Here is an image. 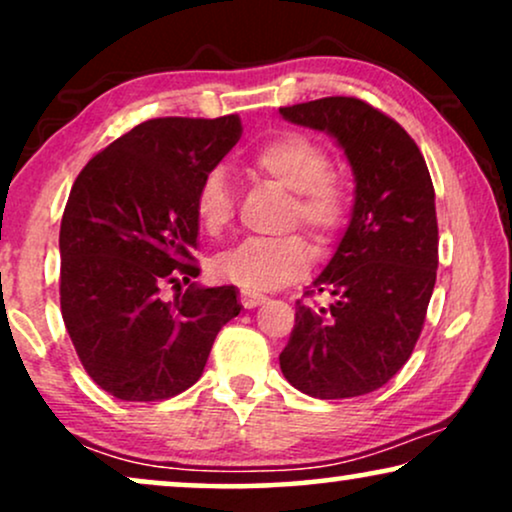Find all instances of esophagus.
Returning <instances> with one entry per match:
<instances>
[{
    "instance_id": "obj_1",
    "label": "esophagus",
    "mask_w": 512,
    "mask_h": 512,
    "mask_svg": "<svg viewBox=\"0 0 512 512\" xmlns=\"http://www.w3.org/2000/svg\"><path fill=\"white\" fill-rule=\"evenodd\" d=\"M265 300H268V298H265L263 293H254V291H242L240 293V303L247 307V310H254V307L263 305Z\"/></svg>"
}]
</instances>
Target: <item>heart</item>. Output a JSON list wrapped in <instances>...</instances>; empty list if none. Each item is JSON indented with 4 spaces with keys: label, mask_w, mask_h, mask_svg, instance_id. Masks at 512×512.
<instances>
[{
    "label": "heart",
    "mask_w": 512,
    "mask_h": 512,
    "mask_svg": "<svg viewBox=\"0 0 512 512\" xmlns=\"http://www.w3.org/2000/svg\"><path fill=\"white\" fill-rule=\"evenodd\" d=\"M249 167L293 193L291 221H300L319 240H331L345 223L349 193L345 179L331 170V158L314 139L282 132L265 139L249 156ZM195 219L207 235H219L235 214V195L223 167L202 174L195 188ZM312 263L303 235L279 240H244L214 258V275L244 291H270L293 282Z\"/></svg>",
    "instance_id": "heart-1"
}]
</instances>
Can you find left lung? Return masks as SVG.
I'll use <instances>...</instances> for the list:
<instances>
[{"mask_svg":"<svg viewBox=\"0 0 512 512\" xmlns=\"http://www.w3.org/2000/svg\"><path fill=\"white\" fill-rule=\"evenodd\" d=\"M279 114L335 137L356 181L352 221L305 293H326L331 303L298 300L279 366L307 396L370 394L410 359L436 286L438 221L429 167L415 139L359 97H321Z\"/></svg>","mask_w":512,"mask_h":512,"instance_id":"obj_1","label":"left lung"}]
</instances>
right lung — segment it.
<instances>
[{"instance_id":"right-lung-1","label":"right lung","mask_w":512,"mask_h":512,"mask_svg":"<svg viewBox=\"0 0 512 512\" xmlns=\"http://www.w3.org/2000/svg\"><path fill=\"white\" fill-rule=\"evenodd\" d=\"M242 137L240 116L151 118L88 160L60 223V307L97 387L163 401L200 380L216 333L237 317L235 286L191 282L195 188Z\"/></svg>"}]
</instances>
